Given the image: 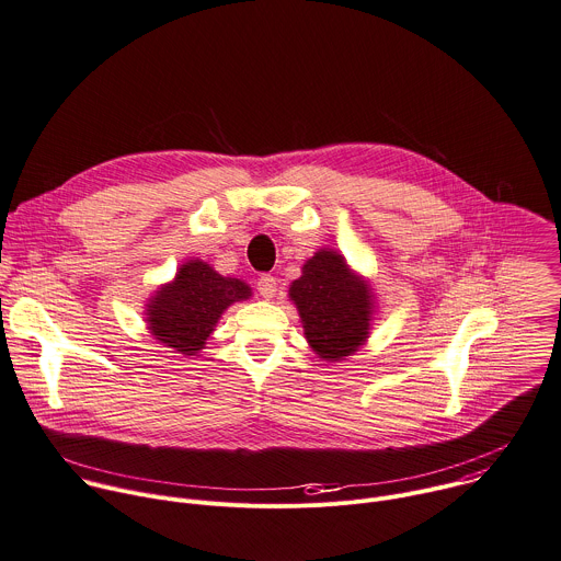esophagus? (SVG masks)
<instances>
[{"mask_svg": "<svg viewBox=\"0 0 561 561\" xmlns=\"http://www.w3.org/2000/svg\"><path fill=\"white\" fill-rule=\"evenodd\" d=\"M257 290L264 299H275L277 297V282L273 275H262L257 279Z\"/></svg>", "mask_w": 561, "mask_h": 561, "instance_id": "obj_1", "label": "esophagus"}]
</instances>
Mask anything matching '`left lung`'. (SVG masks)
<instances>
[{
	"instance_id": "8db88e82",
	"label": "left lung",
	"mask_w": 561,
	"mask_h": 561,
	"mask_svg": "<svg viewBox=\"0 0 561 561\" xmlns=\"http://www.w3.org/2000/svg\"><path fill=\"white\" fill-rule=\"evenodd\" d=\"M288 297L308 345L321 360L339 363L365 345L377 312L375 288L339 251L319 249L308 257Z\"/></svg>"
}]
</instances>
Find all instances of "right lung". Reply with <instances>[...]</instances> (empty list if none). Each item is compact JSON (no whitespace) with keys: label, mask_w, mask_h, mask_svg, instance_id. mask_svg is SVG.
I'll return each instance as SVG.
<instances>
[{"label":"right lung","mask_w":561,"mask_h":561,"mask_svg":"<svg viewBox=\"0 0 561 561\" xmlns=\"http://www.w3.org/2000/svg\"><path fill=\"white\" fill-rule=\"evenodd\" d=\"M251 297L253 288L247 282L225 277L203 260H186L175 277L147 299L145 323L158 343L182 356H196L225 310Z\"/></svg>","instance_id":"1"}]
</instances>
